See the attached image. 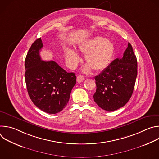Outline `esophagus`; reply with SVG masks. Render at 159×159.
<instances>
[{"label": "esophagus", "mask_w": 159, "mask_h": 159, "mask_svg": "<svg viewBox=\"0 0 159 159\" xmlns=\"http://www.w3.org/2000/svg\"><path fill=\"white\" fill-rule=\"evenodd\" d=\"M84 80V77L83 75H79L77 77V81L78 82H82Z\"/></svg>", "instance_id": "obj_1"}]
</instances>
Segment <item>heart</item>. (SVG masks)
I'll list each match as a JSON object with an SVG mask.
<instances>
[{"label": "heart", "mask_w": 159, "mask_h": 159, "mask_svg": "<svg viewBox=\"0 0 159 159\" xmlns=\"http://www.w3.org/2000/svg\"><path fill=\"white\" fill-rule=\"evenodd\" d=\"M113 44L101 36H96L82 42L79 47V52L84 55L87 63L84 71L89 72L92 69L100 71L108 65L113 53ZM66 61L70 69H74L80 61L79 55L72 49L65 50Z\"/></svg>", "instance_id": "obj_1"}]
</instances>
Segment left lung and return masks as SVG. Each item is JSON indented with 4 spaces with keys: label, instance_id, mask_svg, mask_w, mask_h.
Masks as SVG:
<instances>
[{
    "label": "left lung",
    "instance_id": "8db88e82",
    "mask_svg": "<svg viewBox=\"0 0 159 159\" xmlns=\"http://www.w3.org/2000/svg\"><path fill=\"white\" fill-rule=\"evenodd\" d=\"M137 76V60L128 43L123 58L113 60L95 77L94 101L101 108L109 112L124 106L131 97Z\"/></svg>",
    "mask_w": 159,
    "mask_h": 159
}]
</instances>
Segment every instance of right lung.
Instances as JSON below:
<instances>
[{"mask_svg": "<svg viewBox=\"0 0 159 159\" xmlns=\"http://www.w3.org/2000/svg\"><path fill=\"white\" fill-rule=\"evenodd\" d=\"M41 38L31 45L25 59V80L34 104L41 111L56 114L61 111L70 99L76 84L74 73H68L54 61L41 60Z\"/></svg>", "mask_w": 159, "mask_h": 159, "instance_id": "obj_1", "label": "right lung"}]
</instances>
